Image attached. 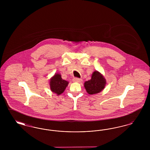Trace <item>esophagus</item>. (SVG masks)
<instances>
[{
  "label": "esophagus",
  "mask_w": 150,
  "mask_h": 150,
  "mask_svg": "<svg viewBox=\"0 0 150 150\" xmlns=\"http://www.w3.org/2000/svg\"><path fill=\"white\" fill-rule=\"evenodd\" d=\"M81 81H82V79H73V81H74V82H76V83H80V82H81Z\"/></svg>",
  "instance_id": "1"
}]
</instances>
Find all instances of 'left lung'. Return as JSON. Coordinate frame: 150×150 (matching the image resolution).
<instances>
[{
	"label": "left lung",
	"instance_id": "8db88e82",
	"mask_svg": "<svg viewBox=\"0 0 150 150\" xmlns=\"http://www.w3.org/2000/svg\"><path fill=\"white\" fill-rule=\"evenodd\" d=\"M106 85V80L103 75L98 71L93 72L91 79L86 81L84 87L86 92L89 94L99 93L104 89Z\"/></svg>",
	"mask_w": 150,
	"mask_h": 150
}]
</instances>
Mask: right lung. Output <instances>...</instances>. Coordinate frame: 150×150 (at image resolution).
<instances>
[{"label":"right lung","mask_w":150,"mask_h":150,"mask_svg":"<svg viewBox=\"0 0 150 150\" xmlns=\"http://www.w3.org/2000/svg\"><path fill=\"white\" fill-rule=\"evenodd\" d=\"M68 84L69 81L62 79L61 75L58 73H56L50 80V91L57 96L64 93Z\"/></svg>","instance_id":"1"}]
</instances>
